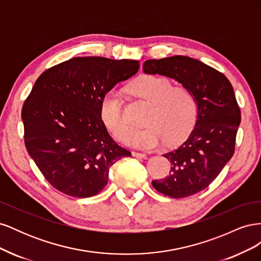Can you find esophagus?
<instances>
[{
	"label": "esophagus",
	"instance_id": "obj_1",
	"mask_svg": "<svg viewBox=\"0 0 261 261\" xmlns=\"http://www.w3.org/2000/svg\"><path fill=\"white\" fill-rule=\"evenodd\" d=\"M132 154L136 158H141V159H147V154L146 153H141V152H136V151H133Z\"/></svg>",
	"mask_w": 261,
	"mask_h": 261
}]
</instances>
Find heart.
Returning <instances> with one entry per match:
<instances>
[{
  "instance_id": "obj_1",
  "label": "heart",
  "mask_w": 261,
  "mask_h": 261,
  "mask_svg": "<svg viewBox=\"0 0 261 261\" xmlns=\"http://www.w3.org/2000/svg\"><path fill=\"white\" fill-rule=\"evenodd\" d=\"M130 91L150 105L145 129L130 133L124 101L116 90L109 91L101 103V117L114 137L139 149H153L167 140L175 144L185 138L197 120L198 106L194 93L184 86H172L163 77L144 75L134 82Z\"/></svg>"
}]
</instances>
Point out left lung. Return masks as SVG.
Instances as JSON below:
<instances>
[{
    "label": "left lung",
    "instance_id": "8db88e82",
    "mask_svg": "<svg viewBox=\"0 0 261 261\" xmlns=\"http://www.w3.org/2000/svg\"><path fill=\"white\" fill-rule=\"evenodd\" d=\"M143 70L172 78L197 100L198 113L192 133L179 147L163 154L172 165L170 175L152 180V186L165 196H192L208 187L234 154L241 110L233 87L222 73L184 55L148 60Z\"/></svg>",
    "mask_w": 261,
    "mask_h": 261
}]
</instances>
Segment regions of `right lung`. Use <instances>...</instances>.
<instances>
[{
	"label": "right lung",
	"mask_w": 261,
	"mask_h": 261,
	"mask_svg": "<svg viewBox=\"0 0 261 261\" xmlns=\"http://www.w3.org/2000/svg\"><path fill=\"white\" fill-rule=\"evenodd\" d=\"M138 69L134 60L74 58L36 81L21 110L23 138L29 155L58 191L78 198L97 195L110 168L132 155L109 135L101 103Z\"/></svg>",
	"instance_id": "1"
}]
</instances>
